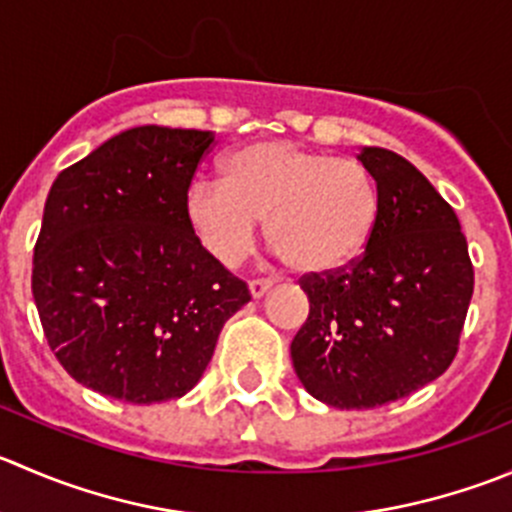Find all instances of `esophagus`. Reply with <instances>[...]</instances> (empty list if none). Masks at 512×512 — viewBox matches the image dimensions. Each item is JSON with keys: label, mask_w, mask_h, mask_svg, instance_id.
Wrapping results in <instances>:
<instances>
[{"label": "esophagus", "mask_w": 512, "mask_h": 512, "mask_svg": "<svg viewBox=\"0 0 512 512\" xmlns=\"http://www.w3.org/2000/svg\"><path fill=\"white\" fill-rule=\"evenodd\" d=\"M272 285H275V280H252L250 282V295L255 297V300H260V297L265 295V292L270 290Z\"/></svg>", "instance_id": "1"}]
</instances>
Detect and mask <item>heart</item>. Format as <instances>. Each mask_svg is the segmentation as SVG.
<instances>
[{
	"mask_svg": "<svg viewBox=\"0 0 512 512\" xmlns=\"http://www.w3.org/2000/svg\"><path fill=\"white\" fill-rule=\"evenodd\" d=\"M220 182H197L185 197L190 230L222 265L267 240L300 275L322 277L355 265L375 237L380 192L370 172L287 140H260L230 152Z\"/></svg>",
	"mask_w": 512,
	"mask_h": 512,
	"instance_id": "1",
	"label": "heart"
}]
</instances>
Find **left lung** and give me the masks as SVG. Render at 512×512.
I'll use <instances>...</instances> for the list:
<instances>
[{
    "label": "left lung",
    "mask_w": 512,
    "mask_h": 512,
    "mask_svg": "<svg viewBox=\"0 0 512 512\" xmlns=\"http://www.w3.org/2000/svg\"><path fill=\"white\" fill-rule=\"evenodd\" d=\"M380 222L355 265L305 277L310 315L290 345L307 393L340 410L380 408L443 375L473 297L458 215L405 157L362 147Z\"/></svg>",
    "instance_id": "1"
}]
</instances>
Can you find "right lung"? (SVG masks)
Returning <instances> with one entry per match:
<instances>
[{
  "label": "right lung",
  "instance_id": "add662e5",
  "mask_svg": "<svg viewBox=\"0 0 512 512\" xmlns=\"http://www.w3.org/2000/svg\"><path fill=\"white\" fill-rule=\"evenodd\" d=\"M212 142V132L132 127L49 190L32 295L57 360L94 393L135 405L182 398L250 302L185 217Z\"/></svg>",
  "mask_w": 512,
  "mask_h": 512
}]
</instances>
